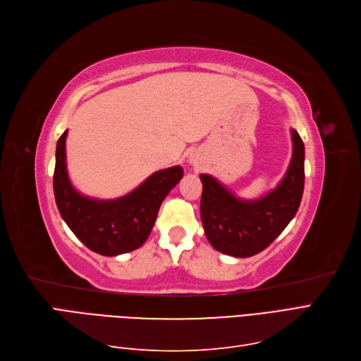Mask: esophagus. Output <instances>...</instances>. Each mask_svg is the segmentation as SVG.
<instances>
[{"mask_svg":"<svg viewBox=\"0 0 361 361\" xmlns=\"http://www.w3.org/2000/svg\"><path fill=\"white\" fill-rule=\"evenodd\" d=\"M197 159H199V156H197L196 153H190V156H189V162H190V164H193V165H196V164H197Z\"/></svg>","mask_w":361,"mask_h":361,"instance_id":"esophagus-1","label":"esophagus"}]
</instances>
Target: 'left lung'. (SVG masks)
Instances as JSON below:
<instances>
[{
    "label": "left lung",
    "mask_w": 361,
    "mask_h": 361,
    "mask_svg": "<svg viewBox=\"0 0 361 361\" xmlns=\"http://www.w3.org/2000/svg\"><path fill=\"white\" fill-rule=\"evenodd\" d=\"M293 154L284 178L256 201L236 197L202 173L201 220L209 244L223 255L251 257L269 247L299 209L305 185V145L291 129Z\"/></svg>",
    "instance_id": "1"
}]
</instances>
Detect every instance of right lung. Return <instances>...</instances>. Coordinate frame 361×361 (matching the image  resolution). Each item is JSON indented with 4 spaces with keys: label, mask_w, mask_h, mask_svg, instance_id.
<instances>
[{
    "label": "right lung",
    "mask_w": 361,
    "mask_h": 361,
    "mask_svg": "<svg viewBox=\"0 0 361 361\" xmlns=\"http://www.w3.org/2000/svg\"><path fill=\"white\" fill-rule=\"evenodd\" d=\"M65 130L56 144L53 190L63 221L89 250L101 256H118L140 248L149 238L160 204L183 178L181 166L160 169L130 193L101 201L80 195L66 171Z\"/></svg>",
    "instance_id": "add662e5"
}]
</instances>
